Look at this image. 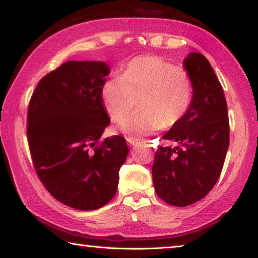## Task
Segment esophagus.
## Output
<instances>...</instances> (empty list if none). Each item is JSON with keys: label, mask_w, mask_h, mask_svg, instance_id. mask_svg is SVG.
<instances>
[{"label": "esophagus", "mask_w": 258, "mask_h": 258, "mask_svg": "<svg viewBox=\"0 0 258 258\" xmlns=\"http://www.w3.org/2000/svg\"><path fill=\"white\" fill-rule=\"evenodd\" d=\"M127 142H128V145L132 147H135L138 145V141H134V140H131V139H127Z\"/></svg>", "instance_id": "1"}]
</instances>
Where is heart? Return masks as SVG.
Returning a JSON list of instances; mask_svg holds the SVG:
<instances>
[{
    "label": "heart",
    "mask_w": 258,
    "mask_h": 258,
    "mask_svg": "<svg viewBox=\"0 0 258 258\" xmlns=\"http://www.w3.org/2000/svg\"><path fill=\"white\" fill-rule=\"evenodd\" d=\"M192 91L186 69L159 56L141 55L125 64L120 77L104 82L101 95L113 123L124 119L139 100L140 110L120 125L128 139L138 140L180 123L190 109Z\"/></svg>",
    "instance_id": "heart-1"
}]
</instances>
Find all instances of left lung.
Masks as SVG:
<instances>
[{
	"mask_svg": "<svg viewBox=\"0 0 258 258\" xmlns=\"http://www.w3.org/2000/svg\"><path fill=\"white\" fill-rule=\"evenodd\" d=\"M184 67L194 86L191 106L184 118L163 137L177 146L158 147L152 166L157 196L177 207L198 202L213 189L230 142L224 91L211 63L194 52Z\"/></svg>",
	"mask_w": 258,
	"mask_h": 258,
	"instance_id": "left-lung-1",
	"label": "left lung"
}]
</instances>
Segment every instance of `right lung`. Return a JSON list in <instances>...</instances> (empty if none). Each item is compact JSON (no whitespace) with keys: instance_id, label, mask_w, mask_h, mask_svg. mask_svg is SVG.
<instances>
[{"instance_id":"add662e5","label":"right lung","mask_w":258,"mask_h":258,"mask_svg":"<svg viewBox=\"0 0 258 258\" xmlns=\"http://www.w3.org/2000/svg\"><path fill=\"white\" fill-rule=\"evenodd\" d=\"M109 73L104 62L68 61L37 83L28 104L37 176L55 199L80 211L110 202L130 150L121 135L101 140L110 123L101 97Z\"/></svg>"}]
</instances>
